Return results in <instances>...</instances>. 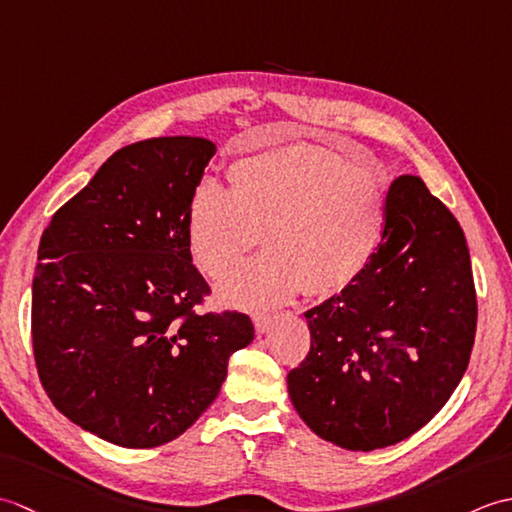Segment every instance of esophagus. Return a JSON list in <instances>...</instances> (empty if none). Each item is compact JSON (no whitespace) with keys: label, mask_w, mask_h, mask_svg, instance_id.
Returning <instances> with one entry per match:
<instances>
[{"label":"esophagus","mask_w":512,"mask_h":512,"mask_svg":"<svg viewBox=\"0 0 512 512\" xmlns=\"http://www.w3.org/2000/svg\"><path fill=\"white\" fill-rule=\"evenodd\" d=\"M270 321H273V317H270V314H264V312L253 314V323H255L257 334H264L270 328Z\"/></svg>","instance_id":"1"}]
</instances>
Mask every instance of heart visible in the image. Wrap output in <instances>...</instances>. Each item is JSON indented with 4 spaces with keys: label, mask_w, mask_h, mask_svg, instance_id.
<instances>
[{
    "label": "heart",
    "mask_w": 512,
    "mask_h": 512,
    "mask_svg": "<svg viewBox=\"0 0 512 512\" xmlns=\"http://www.w3.org/2000/svg\"><path fill=\"white\" fill-rule=\"evenodd\" d=\"M231 187L204 180L187 211L198 266L224 277L264 239L268 253L220 286L228 303L270 308L303 290L330 297L374 262L387 231L389 178L312 145H284L233 160ZM265 237H261V233Z\"/></svg>",
    "instance_id": "obj_1"
}]
</instances>
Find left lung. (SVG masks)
<instances>
[{
    "instance_id": "8db88e82",
    "label": "left lung",
    "mask_w": 512,
    "mask_h": 512,
    "mask_svg": "<svg viewBox=\"0 0 512 512\" xmlns=\"http://www.w3.org/2000/svg\"><path fill=\"white\" fill-rule=\"evenodd\" d=\"M303 317L310 352L288 374L303 422L350 451L413 436L447 405L475 341L477 297L460 222L420 178H396L374 262Z\"/></svg>"
}]
</instances>
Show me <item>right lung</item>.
Returning a JSON list of instances; mask_svg holds the SVG:
<instances>
[{
    "instance_id": "add662e5",
    "label": "right lung",
    "mask_w": 512,
    "mask_h": 512,
    "mask_svg": "<svg viewBox=\"0 0 512 512\" xmlns=\"http://www.w3.org/2000/svg\"><path fill=\"white\" fill-rule=\"evenodd\" d=\"M215 154L206 138L118 149L52 215L32 281V352L52 405L127 449L182 436L220 394L248 314L198 312L187 211Z\"/></svg>"
}]
</instances>
